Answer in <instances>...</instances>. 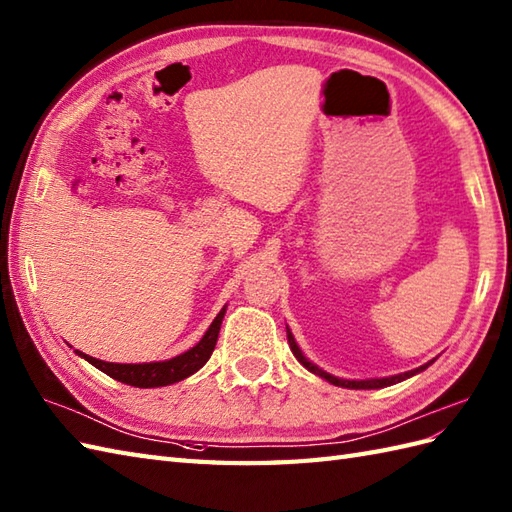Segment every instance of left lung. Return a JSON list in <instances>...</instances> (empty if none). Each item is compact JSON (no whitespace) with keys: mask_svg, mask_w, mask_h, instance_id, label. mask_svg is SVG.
Here are the masks:
<instances>
[{"mask_svg":"<svg viewBox=\"0 0 512 512\" xmlns=\"http://www.w3.org/2000/svg\"><path fill=\"white\" fill-rule=\"evenodd\" d=\"M288 342H290V349H292V353H294V358L299 360V362L307 368V371L318 375V377L327 379L329 384L342 386V388H353V390H373V388H386V386H392V384H399V382H403V379H408V377H412V375H417V373L425 371V368L434 362V360H432V362H427V364H423V366H419V368H414V371L399 373V375H392V377H379V379H340V377H334V375L325 373L323 368H318L316 364H312L310 360H307L305 355H303V351L299 349V344H296V340H294L290 329H288Z\"/></svg>","mask_w":512,"mask_h":512,"instance_id":"obj_1","label":"left lung"}]
</instances>
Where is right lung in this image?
<instances>
[{
	"instance_id": "right-lung-1",
	"label": "right lung",
	"mask_w": 512,
	"mask_h": 512,
	"mask_svg": "<svg viewBox=\"0 0 512 512\" xmlns=\"http://www.w3.org/2000/svg\"><path fill=\"white\" fill-rule=\"evenodd\" d=\"M224 312H227V305H224L220 314L213 318V323L209 325L207 334L200 338L196 347H192L181 355H176V358H172V360H165V362L115 364V362H104V360H98V358H91V355L82 353V351H76V353L80 355V358H85L89 364H93L95 368H100L102 373L117 379V382H122V384L135 386V388L170 386V384L181 382V379H185L189 375H194L198 368L207 364L213 349H216Z\"/></svg>"
}]
</instances>
